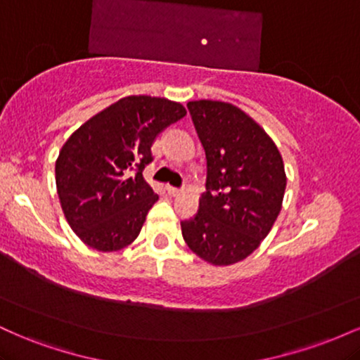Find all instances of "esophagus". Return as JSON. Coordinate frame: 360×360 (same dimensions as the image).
<instances>
[{"label":"esophagus","mask_w":360,"mask_h":360,"mask_svg":"<svg viewBox=\"0 0 360 360\" xmlns=\"http://www.w3.org/2000/svg\"><path fill=\"white\" fill-rule=\"evenodd\" d=\"M167 193L171 194V196H177V194H179L181 191H183V189H179V188H174V186H167Z\"/></svg>","instance_id":"obj_1"}]
</instances>
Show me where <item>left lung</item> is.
<instances>
[{
    "label": "left lung",
    "mask_w": 360,
    "mask_h": 360,
    "mask_svg": "<svg viewBox=\"0 0 360 360\" xmlns=\"http://www.w3.org/2000/svg\"><path fill=\"white\" fill-rule=\"evenodd\" d=\"M188 110L206 154V191L181 230L194 254L230 266L257 249L278 218L286 189L283 157L260 125L230 103L189 101Z\"/></svg>",
    "instance_id": "obj_1"
}]
</instances>
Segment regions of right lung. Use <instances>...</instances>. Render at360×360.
<instances>
[{
  "label": "right lung",
  "mask_w": 360,
  "mask_h": 360,
  "mask_svg": "<svg viewBox=\"0 0 360 360\" xmlns=\"http://www.w3.org/2000/svg\"><path fill=\"white\" fill-rule=\"evenodd\" d=\"M186 115L166 98L127 96L68 139L56 162L62 212L86 245L120 250L139 237L159 196L143 179L157 135Z\"/></svg>",
  "instance_id": "1"
}]
</instances>
